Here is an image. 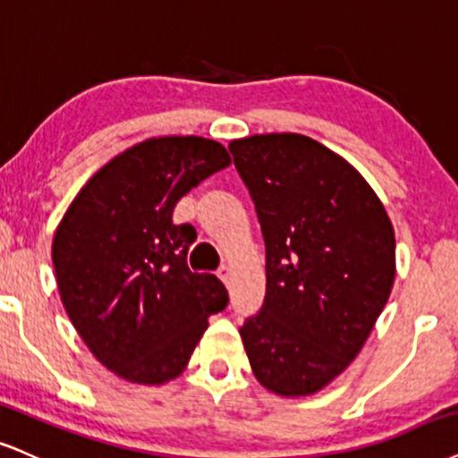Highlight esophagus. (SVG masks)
Instances as JSON below:
<instances>
[{
  "label": "esophagus",
  "mask_w": 458,
  "mask_h": 458,
  "mask_svg": "<svg viewBox=\"0 0 458 458\" xmlns=\"http://www.w3.org/2000/svg\"><path fill=\"white\" fill-rule=\"evenodd\" d=\"M217 275H219V279H222L225 285H230V279H233V271H230V267H222L217 271Z\"/></svg>",
  "instance_id": "1"
}]
</instances>
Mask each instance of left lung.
Here are the masks:
<instances>
[{
  "instance_id": "1",
  "label": "left lung",
  "mask_w": 458,
  "mask_h": 458,
  "mask_svg": "<svg viewBox=\"0 0 458 458\" xmlns=\"http://www.w3.org/2000/svg\"><path fill=\"white\" fill-rule=\"evenodd\" d=\"M267 245V296L241 328L268 393L311 396L362 350L394 284V228L367 179L302 134L228 145Z\"/></svg>"
}]
</instances>
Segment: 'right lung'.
Returning <instances> with one entry per match:
<instances>
[{"instance_id": "add662e5", "label": "right lung", "mask_w": 458, "mask_h": 458, "mask_svg": "<svg viewBox=\"0 0 458 458\" xmlns=\"http://www.w3.org/2000/svg\"><path fill=\"white\" fill-rule=\"evenodd\" d=\"M230 164L217 140L159 136L104 164L53 236V267L70 322L96 360L139 386L185 371L228 292L185 264L196 230L173 224L176 202Z\"/></svg>"}]
</instances>
